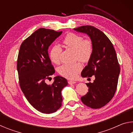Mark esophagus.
Listing matches in <instances>:
<instances>
[{
    "label": "esophagus",
    "mask_w": 133,
    "mask_h": 133,
    "mask_svg": "<svg viewBox=\"0 0 133 133\" xmlns=\"http://www.w3.org/2000/svg\"><path fill=\"white\" fill-rule=\"evenodd\" d=\"M76 83V82H75V81H71V80H70L68 82V83L69 84H75Z\"/></svg>",
    "instance_id": "esophagus-1"
}]
</instances>
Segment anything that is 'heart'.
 Segmentation results:
<instances>
[{"instance_id":"1","label":"heart","mask_w":133,"mask_h":133,"mask_svg":"<svg viewBox=\"0 0 133 133\" xmlns=\"http://www.w3.org/2000/svg\"><path fill=\"white\" fill-rule=\"evenodd\" d=\"M63 44L67 48L75 50L76 58L82 62H87L90 59L93 53V43L90 39H83L82 36L70 33L65 36ZM61 49L55 46L50 52L51 60L55 64L60 63ZM82 66L80 63L73 64H64L58 69V73L61 76L69 79H74L81 71Z\"/></svg>"}]
</instances>
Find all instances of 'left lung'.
<instances>
[{"label": "left lung", "mask_w": 133, "mask_h": 133, "mask_svg": "<svg viewBox=\"0 0 133 133\" xmlns=\"http://www.w3.org/2000/svg\"><path fill=\"white\" fill-rule=\"evenodd\" d=\"M74 30L88 35L93 47L91 57L81 75L88 78L94 75L95 80L86 83L89 91L81 100L87 106L99 109L111 100L117 86L120 67L115 49L106 35L94 26H82Z\"/></svg>", "instance_id": "8db88e82"}]
</instances>
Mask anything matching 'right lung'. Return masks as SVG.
<instances>
[{
    "mask_svg": "<svg viewBox=\"0 0 133 133\" xmlns=\"http://www.w3.org/2000/svg\"><path fill=\"white\" fill-rule=\"evenodd\" d=\"M62 33V31L37 29L22 42L18 55L17 70L22 91L35 109L45 114L53 113L62 106L61 92L68 84L59 76L51 85L45 82L55 72L49 47Z\"/></svg>",
    "mask_w": 133,
    "mask_h": 133,
    "instance_id": "1",
    "label": "right lung"
}]
</instances>
